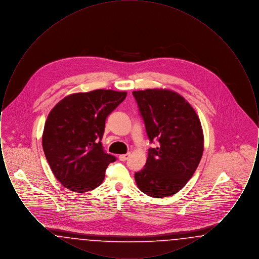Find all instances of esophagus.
Here are the masks:
<instances>
[{
    "mask_svg": "<svg viewBox=\"0 0 259 259\" xmlns=\"http://www.w3.org/2000/svg\"><path fill=\"white\" fill-rule=\"evenodd\" d=\"M129 157H130V153H126V154H120V155H119V160H127Z\"/></svg>",
    "mask_w": 259,
    "mask_h": 259,
    "instance_id": "esophagus-1",
    "label": "esophagus"
}]
</instances>
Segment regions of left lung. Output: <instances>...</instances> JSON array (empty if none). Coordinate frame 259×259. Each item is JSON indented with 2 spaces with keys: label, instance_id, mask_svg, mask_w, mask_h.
Segmentation results:
<instances>
[{
  "label": "left lung",
  "instance_id": "obj_1",
  "mask_svg": "<svg viewBox=\"0 0 259 259\" xmlns=\"http://www.w3.org/2000/svg\"><path fill=\"white\" fill-rule=\"evenodd\" d=\"M148 139L145 168L135 172L137 186L153 198L172 196L191 179L204 150V134L192 106L179 93L163 88L133 91Z\"/></svg>",
  "mask_w": 259,
  "mask_h": 259
}]
</instances>
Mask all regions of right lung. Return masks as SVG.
<instances>
[{"instance_id": "right-lung-1", "label": "right lung", "mask_w": 259, "mask_h": 259, "mask_svg": "<svg viewBox=\"0 0 259 259\" xmlns=\"http://www.w3.org/2000/svg\"><path fill=\"white\" fill-rule=\"evenodd\" d=\"M127 92L96 89L66 96L50 111L42 148L50 169L66 188L84 193L98 187L115 157L104 151L105 121Z\"/></svg>"}]
</instances>
